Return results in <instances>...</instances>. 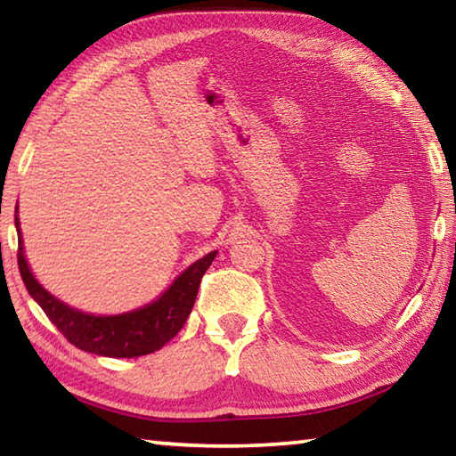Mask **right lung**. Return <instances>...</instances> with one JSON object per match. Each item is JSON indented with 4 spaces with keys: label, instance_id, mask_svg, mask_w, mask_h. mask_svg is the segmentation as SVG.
Segmentation results:
<instances>
[{
    "label": "right lung",
    "instance_id": "obj_1",
    "mask_svg": "<svg viewBox=\"0 0 456 456\" xmlns=\"http://www.w3.org/2000/svg\"><path fill=\"white\" fill-rule=\"evenodd\" d=\"M15 227L20 231L18 219H15ZM215 256L217 251H211L209 256L195 261L187 272L176 277L163 297L142 310L122 315H90L64 305L34 280L24 257L21 233L18 239V267L29 296L40 304L60 334L76 348L110 358L146 356L163 348L168 339L179 334L195 305L200 280L213 264Z\"/></svg>",
    "mask_w": 456,
    "mask_h": 456
}]
</instances>
